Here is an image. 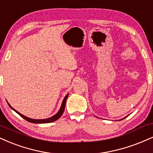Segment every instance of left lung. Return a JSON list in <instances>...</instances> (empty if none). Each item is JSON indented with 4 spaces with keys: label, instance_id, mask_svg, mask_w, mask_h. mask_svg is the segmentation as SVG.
I'll return each instance as SVG.
<instances>
[{
    "label": "left lung",
    "instance_id": "1",
    "mask_svg": "<svg viewBox=\"0 0 153 153\" xmlns=\"http://www.w3.org/2000/svg\"><path fill=\"white\" fill-rule=\"evenodd\" d=\"M124 118H125V117H124Z\"/></svg>",
    "mask_w": 153,
    "mask_h": 153
}]
</instances>
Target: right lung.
<instances>
[{
  "label": "right lung",
  "mask_w": 153,
  "mask_h": 153,
  "mask_svg": "<svg viewBox=\"0 0 153 153\" xmlns=\"http://www.w3.org/2000/svg\"><path fill=\"white\" fill-rule=\"evenodd\" d=\"M68 94H67L65 95V97H64L63 100H62V105H61V107H60V110H59V111L57 113L56 115H53V116L49 117V118H47V119H42V120H36V119H32V118H30V117H27L26 116H25V115H22L19 113V112H18L17 110H16L13 108H12L11 106L9 105V103L8 102V105L10 106V108H11L14 110L15 112H16L18 115H20V116H21L23 118H24L25 120L28 121V122L30 123H52V122H54V121L57 120L60 118V117H61V115H62V113H63L64 112V110H65V102H66V100H67L68 98Z\"/></svg>",
  "instance_id": "right-lung-1"
}]
</instances>
